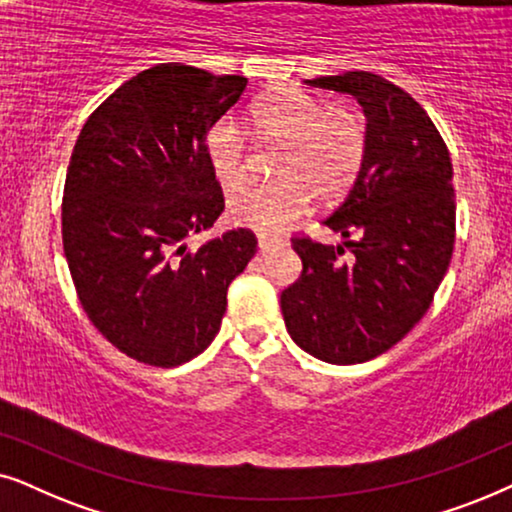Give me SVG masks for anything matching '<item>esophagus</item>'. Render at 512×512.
I'll return each instance as SVG.
<instances>
[{
	"label": "esophagus",
	"mask_w": 512,
	"mask_h": 512,
	"mask_svg": "<svg viewBox=\"0 0 512 512\" xmlns=\"http://www.w3.org/2000/svg\"><path fill=\"white\" fill-rule=\"evenodd\" d=\"M278 243H281V241H278V238H271V236H264V234L257 236V245H260V250H262V252H267V250H271V248H276Z\"/></svg>",
	"instance_id": "1"
}]
</instances>
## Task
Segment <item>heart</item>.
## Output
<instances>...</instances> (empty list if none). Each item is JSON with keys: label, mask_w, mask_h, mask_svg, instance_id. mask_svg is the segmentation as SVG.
Instances as JSON below:
<instances>
[{"label": "heart", "mask_w": 512, "mask_h": 512, "mask_svg": "<svg viewBox=\"0 0 512 512\" xmlns=\"http://www.w3.org/2000/svg\"><path fill=\"white\" fill-rule=\"evenodd\" d=\"M257 131L281 145L271 185H245L229 196V215L260 234H281L309 213L313 196L337 201L349 192L367 152V119L351 105L325 107L311 93L285 88L252 109ZM210 168L224 187L248 173V133L224 117L206 140Z\"/></svg>", "instance_id": "b5f03b06"}]
</instances>
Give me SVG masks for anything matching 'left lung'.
<instances>
[{
    "instance_id": "8db88e82",
    "label": "left lung",
    "mask_w": 512,
    "mask_h": 512,
    "mask_svg": "<svg viewBox=\"0 0 512 512\" xmlns=\"http://www.w3.org/2000/svg\"><path fill=\"white\" fill-rule=\"evenodd\" d=\"M306 84L363 105L367 152L346 199L325 217L344 245L292 236L302 274L281 292V311L290 337L313 358L365 363L424 318L445 278L456 236L452 159L426 109L379 74Z\"/></svg>"
}]
</instances>
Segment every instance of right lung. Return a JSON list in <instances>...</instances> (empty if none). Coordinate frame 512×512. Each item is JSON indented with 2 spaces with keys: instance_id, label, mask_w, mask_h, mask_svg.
Listing matches in <instances>:
<instances>
[{
  "instance_id": "right-lung-1",
  "label": "right lung",
  "mask_w": 512,
  "mask_h": 512,
  "mask_svg": "<svg viewBox=\"0 0 512 512\" xmlns=\"http://www.w3.org/2000/svg\"><path fill=\"white\" fill-rule=\"evenodd\" d=\"M245 84L154 65L98 105L72 149L63 248L74 290L95 330L138 363L175 367L206 351L257 250L250 229L185 245L224 210L206 140Z\"/></svg>"
}]
</instances>
